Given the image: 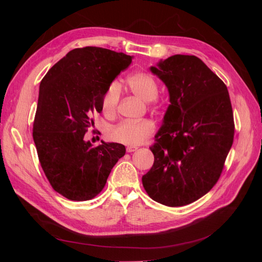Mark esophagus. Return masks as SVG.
I'll use <instances>...</instances> for the list:
<instances>
[{"label": "esophagus", "instance_id": "obj_1", "mask_svg": "<svg viewBox=\"0 0 262 262\" xmlns=\"http://www.w3.org/2000/svg\"><path fill=\"white\" fill-rule=\"evenodd\" d=\"M137 149H138L137 146H128V147H126V152L132 153V152H134V150H137Z\"/></svg>", "mask_w": 262, "mask_h": 262}]
</instances>
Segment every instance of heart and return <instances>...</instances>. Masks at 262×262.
<instances>
[{
	"mask_svg": "<svg viewBox=\"0 0 262 262\" xmlns=\"http://www.w3.org/2000/svg\"><path fill=\"white\" fill-rule=\"evenodd\" d=\"M126 86L130 92L144 101H156L158 86L155 78L147 72H137L126 77ZM119 100H120V86L114 82L110 84L102 95L101 107L107 116L115 115ZM155 131L153 121H122L110 128L109 139L124 145L136 146L148 139Z\"/></svg>",
	"mask_w": 262,
	"mask_h": 262,
	"instance_id": "1",
	"label": "heart"
}]
</instances>
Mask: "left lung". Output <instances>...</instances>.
<instances>
[{
  "mask_svg": "<svg viewBox=\"0 0 262 262\" xmlns=\"http://www.w3.org/2000/svg\"><path fill=\"white\" fill-rule=\"evenodd\" d=\"M150 71L167 86L170 105L142 182L154 201L182 207L220 179L234 141L233 108L224 82L194 55H171Z\"/></svg>",
  "mask_w": 262,
  "mask_h": 262,
  "instance_id": "left-lung-1",
  "label": "left lung"
}]
</instances>
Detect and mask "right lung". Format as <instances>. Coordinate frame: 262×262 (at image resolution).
Instances as JSON below:
<instances>
[{"label":"right lung","instance_id":"right-lung-1","mask_svg":"<svg viewBox=\"0 0 262 262\" xmlns=\"http://www.w3.org/2000/svg\"><path fill=\"white\" fill-rule=\"evenodd\" d=\"M132 57L84 47L71 50L47 72L39 87L33 138L39 162L54 191L87 201L104 189L110 171L125 154L119 143L93 146L85 133L100 113L107 87Z\"/></svg>","mask_w":262,"mask_h":262}]
</instances>
